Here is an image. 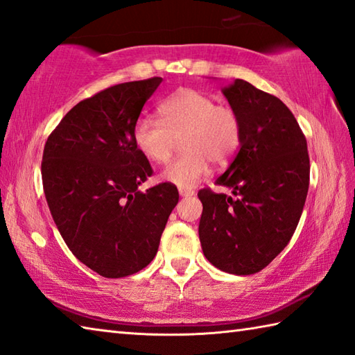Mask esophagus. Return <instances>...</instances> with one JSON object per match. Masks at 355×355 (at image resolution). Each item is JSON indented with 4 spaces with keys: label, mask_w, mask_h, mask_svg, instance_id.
<instances>
[{
    "label": "esophagus",
    "mask_w": 355,
    "mask_h": 355,
    "mask_svg": "<svg viewBox=\"0 0 355 355\" xmlns=\"http://www.w3.org/2000/svg\"><path fill=\"white\" fill-rule=\"evenodd\" d=\"M178 194H180V197H183V198H188V197L196 196V191H194V189H186V188H180V189H178Z\"/></svg>",
    "instance_id": "obj_1"
}]
</instances>
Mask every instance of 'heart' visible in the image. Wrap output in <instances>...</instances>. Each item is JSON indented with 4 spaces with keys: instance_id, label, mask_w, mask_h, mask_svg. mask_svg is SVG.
Returning <instances> with one entry per match:
<instances>
[{
    "instance_id": "obj_1",
    "label": "heart",
    "mask_w": 355,
    "mask_h": 355,
    "mask_svg": "<svg viewBox=\"0 0 355 355\" xmlns=\"http://www.w3.org/2000/svg\"><path fill=\"white\" fill-rule=\"evenodd\" d=\"M161 121L141 116L133 125V143L143 155L157 164L172 157L182 138L183 155L161 172V178L180 188H192L209 171V161L223 164L241 144L239 116L200 89L182 88L158 105Z\"/></svg>"
}]
</instances>
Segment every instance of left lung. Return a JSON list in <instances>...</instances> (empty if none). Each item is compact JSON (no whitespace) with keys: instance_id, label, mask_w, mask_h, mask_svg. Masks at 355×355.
I'll use <instances>...</instances> for the list:
<instances>
[{"instance_id":"left-lung-1","label":"left lung","mask_w":355,"mask_h":355,"mask_svg":"<svg viewBox=\"0 0 355 355\" xmlns=\"http://www.w3.org/2000/svg\"><path fill=\"white\" fill-rule=\"evenodd\" d=\"M241 121V147L216 184L202 189L198 236L212 266L233 275L267 267L292 239L309 189L307 143L293 113L276 96L236 79L222 89Z\"/></svg>"}]
</instances>
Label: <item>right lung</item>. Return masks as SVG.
Listing matches in <instances>:
<instances>
[{
    "label": "right lung",
    "mask_w": 355,
    "mask_h": 355,
    "mask_svg": "<svg viewBox=\"0 0 355 355\" xmlns=\"http://www.w3.org/2000/svg\"><path fill=\"white\" fill-rule=\"evenodd\" d=\"M161 77L125 82L80 101L44 144L42 180L51 216L82 263L104 278L149 266L178 191L152 175L133 143V125Z\"/></svg>",
    "instance_id": "1"
}]
</instances>
